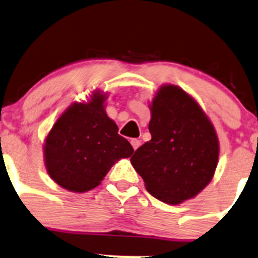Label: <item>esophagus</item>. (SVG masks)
<instances>
[{
  "mask_svg": "<svg viewBox=\"0 0 258 258\" xmlns=\"http://www.w3.org/2000/svg\"><path fill=\"white\" fill-rule=\"evenodd\" d=\"M131 143H132V146H133L134 151H136V149L141 146V141H139V139H132Z\"/></svg>",
  "mask_w": 258,
  "mask_h": 258,
  "instance_id": "esophagus-1",
  "label": "esophagus"
}]
</instances>
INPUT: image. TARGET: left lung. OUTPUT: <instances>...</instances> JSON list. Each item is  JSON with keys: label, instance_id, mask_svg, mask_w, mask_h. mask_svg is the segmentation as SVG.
I'll return each mask as SVG.
<instances>
[{"label": "left lung", "instance_id": "left-lung-1", "mask_svg": "<svg viewBox=\"0 0 258 258\" xmlns=\"http://www.w3.org/2000/svg\"><path fill=\"white\" fill-rule=\"evenodd\" d=\"M152 139L131 161L152 196L180 204L213 178L219 157L214 126L195 100L177 86L159 88L151 106Z\"/></svg>", "mask_w": 258, "mask_h": 258}]
</instances>
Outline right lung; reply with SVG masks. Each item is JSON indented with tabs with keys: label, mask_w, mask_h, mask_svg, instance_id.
<instances>
[{
	"label": "right lung",
	"mask_w": 258,
	"mask_h": 258,
	"mask_svg": "<svg viewBox=\"0 0 258 258\" xmlns=\"http://www.w3.org/2000/svg\"><path fill=\"white\" fill-rule=\"evenodd\" d=\"M104 95L88 104H75L53 125L44 146L46 171L73 192L100 185L115 161L133 154L132 144L117 134V125L104 110Z\"/></svg>",
	"instance_id": "1"
}]
</instances>
